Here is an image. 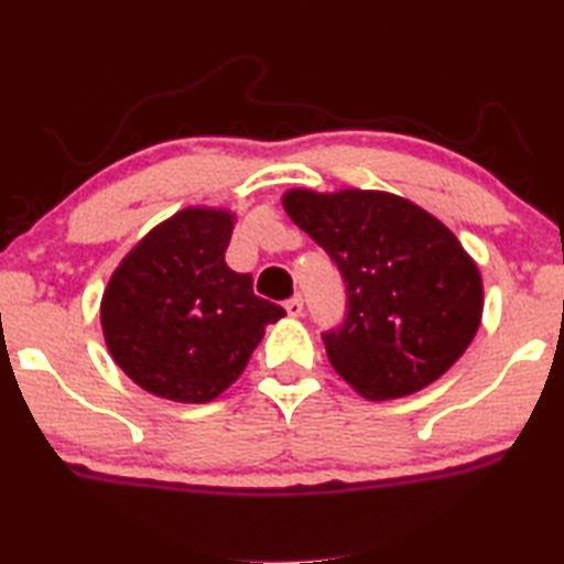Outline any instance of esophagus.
Masks as SVG:
<instances>
[{"mask_svg":"<svg viewBox=\"0 0 564 564\" xmlns=\"http://www.w3.org/2000/svg\"><path fill=\"white\" fill-rule=\"evenodd\" d=\"M285 313H289L291 317L303 315V299H301V295H293V299L285 301Z\"/></svg>","mask_w":564,"mask_h":564,"instance_id":"1","label":"esophagus"}]
</instances>
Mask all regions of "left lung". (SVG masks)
Masks as SVG:
<instances>
[{"label": "left lung", "instance_id": "obj_1", "mask_svg": "<svg viewBox=\"0 0 564 564\" xmlns=\"http://www.w3.org/2000/svg\"><path fill=\"white\" fill-rule=\"evenodd\" d=\"M289 217L345 281V321L323 333L333 370L372 402L438 380L474 340L484 283L442 221L397 194H283Z\"/></svg>", "mask_w": 564, "mask_h": 564}]
</instances>
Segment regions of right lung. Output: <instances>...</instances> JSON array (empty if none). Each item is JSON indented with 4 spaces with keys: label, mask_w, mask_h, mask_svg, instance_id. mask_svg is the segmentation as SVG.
<instances>
[{
    "label": "right lung",
    "mask_w": 564,
    "mask_h": 564,
    "mask_svg": "<svg viewBox=\"0 0 564 564\" xmlns=\"http://www.w3.org/2000/svg\"><path fill=\"white\" fill-rule=\"evenodd\" d=\"M234 214L189 207L152 229L100 301L112 360L145 392L204 404L239 380L263 327L285 311L253 293L251 273L231 271Z\"/></svg>",
    "instance_id": "1"
}]
</instances>
